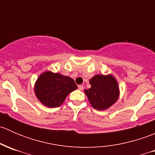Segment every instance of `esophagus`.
Returning <instances> with one entry per match:
<instances>
[{"label":"esophagus","mask_w":155,"mask_h":155,"mask_svg":"<svg viewBox=\"0 0 155 155\" xmlns=\"http://www.w3.org/2000/svg\"><path fill=\"white\" fill-rule=\"evenodd\" d=\"M79 89L80 91H82L84 89V86L83 85H79Z\"/></svg>","instance_id":"34e87169"}]
</instances>
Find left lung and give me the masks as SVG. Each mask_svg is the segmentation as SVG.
<instances>
[{
    "label": "left lung",
    "mask_w": 155,
    "mask_h": 155,
    "mask_svg": "<svg viewBox=\"0 0 155 155\" xmlns=\"http://www.w3.org/2000/svg\"><path fill=\"white\" fill-rule=\"evenodd\" d=\"M91 87L85 94L92 107L97 110H105L116 103L120 91L116 79L112 74H97L89 81Z\"/></svg>",
    "instance_id": "1"
}]
</instances>
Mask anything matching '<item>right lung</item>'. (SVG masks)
Instances as JSON below:
<instances>
[{
    "mask_svg": "<svg viewBox=\"0 0 155 155\" xmlns=\"http://www.w3.org/2000/svg\"><path fill=\"white\" fill-rule=\"evenodd\" d=\"M77 88L72 78L59 73L46 71L40 75L34 85V93L41 104L49 108L60 107L67 96Z\"/></svg>",
    "mask_w": 155,
    "mask_h": 155,
    "instance_id": "1",
    "label": "right lung"
}]
</instances>
